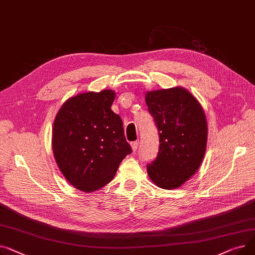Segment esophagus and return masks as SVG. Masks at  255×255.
Instances as JSON below:
<instances>
[{
	"instance_id": "esophagus-1",
	"label": "esophagus",
	"mask_w": 255,
	"mask_h": 255,
	"mask_svg": "<svg viewBox=\"0 0 255 255\" xmlns=\"http://www.w3.org/2000/svg\"><path fill=\"white\" fill-rule=\"evenodd\" d=\"M130 145H131V148H132V151H136L137 149H138V146H139V140L131 142V143H130Z\"/></svg>"
}]
</instances>
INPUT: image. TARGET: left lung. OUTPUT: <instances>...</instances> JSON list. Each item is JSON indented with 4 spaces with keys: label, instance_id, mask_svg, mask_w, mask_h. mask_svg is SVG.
<instances>
[{
    "label": "left lung",
    "instance_id": "left-lung-1",
    "mask_svg": "<svg viewBox=\"0 0 255 255\" xmlns=\"http://www.w3.org/2000/svg\"><path fill=\"white\" fill-rule=\"evenodd\" d=\"M148 111L158 130L157 156L147 172L159 187L182 185L201 166L207 145V121L200 103L181 87L146 94Z\"/></svg>",
    "mask_w": 255,
    "mask_h": 255
}]
</instances>
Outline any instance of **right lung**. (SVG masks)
Instances as JSON below:
<instances>
[{
  "instance_id": "1",
  "label": "right lung",
  "mask_w": 255,
  "mask_h": 255,
  "mask_svg": "<svg viewBox=\"0 0 255 255\" xmlns=\"http://www.w3.org/2000/svg\"><path fill=\"white\" fill-rule=\"evenodd\" d=\"M110 89L70 98L57 112L52 149L57 166L79 190L91 192L114 178L119 163L129 153L123 121L111 110Z\"/></svg>"
}]
</instances>
